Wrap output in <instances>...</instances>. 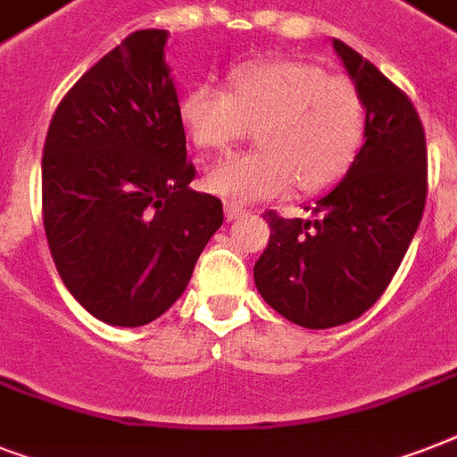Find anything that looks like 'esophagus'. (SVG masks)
I'll return each instance as SVG.
<instances>
[{
    "label": "esophagus",
    "instance_id": "34e87169",
    "mask_svg": "<svg viewBox=\"0 0 457 457\" xmlns=\"http://www.w3.org/2000/svg\"><path fill=\"white\" fill-rule=\"evenodd\" d=\"M244 213H246V211H244L242 206H235V204H228V206H225V218H228V220H237V218H242Z\"/></svg>",
    "mask_w": 457,
    "mask_h": 457
}]
</instances>
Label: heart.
Segmentation results:
<instances>
[{
  "label": "heart",
  "mask_w": 457,
  "mask_h": 457,
  "mask_svg": "<svg viewBox=\"0 0 457 457\" xmlns=\"http://www.w3.org/2000/svg\"><path fill=\"white\" fill-rule=\"evenodd\" d=\"M232 92L199 82L179 99V120L199 149L225 152L256 130L261 152L225 158L206 175L213 194L237 204L332 189L365 139V104L341 78L301 61H253L232 73Z\"/></svg>",
  "instance_id": "b5f03b06"
}]
</instances>
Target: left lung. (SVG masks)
Instances as JSON below:
<instances>
[{
	"mask_svg": "<svg viewBox=\"0 0 457 457\" xmlns=\"http://www.w3.org/2000/svg\"><path fill=\"white\" fill-rule=\"evenodd\" d=\"M365 104V145L311 220L265 211L270 242L253 265L261 296L294 325L327 329L361 318L389 287L427 201V142L403 89L334 39ZM311 208V206H308Z\"/></svg>",
	"mask_w": 457,
	"mask_h": 457,
	"instance_id": "8db88e82",
	"label": "left lung"
}]
</instances>
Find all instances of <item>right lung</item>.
Segmentation results:
<instances>
[{
	"mask_svg": "<svg viewBox=\"0 0 457 457\" xmlns=\"http://www.w3.org/2000/svg\"><path fill=\"white\" fill-rule=\"evenodd\" d=\"M165 30H137L54 111L42 154V220L54 265L96 320L163 315L222 225V201L189 189Z\"/></svg>",
	"mask_w": 457,
	"mask_h": 457,
	"instance_id": "right-lung-1",
	"label": "right lung"
}]
</instances>
